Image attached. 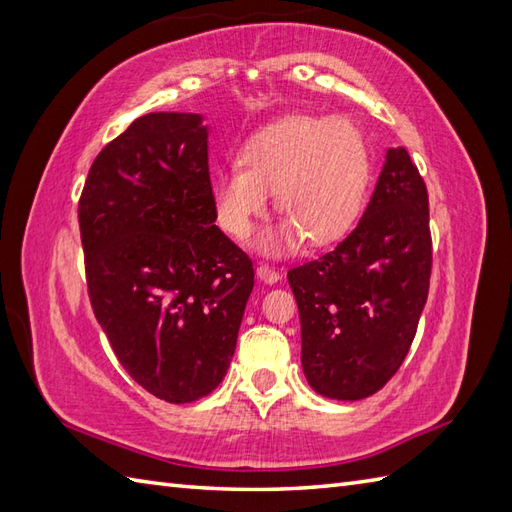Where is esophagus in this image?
I'll list each match as a JSON object with an SVG mask.
<instances>
[{
	"label": "esophagus",
	"instance_id": "1",
	"mask_svg": "<svg viewBox=\"0 0 512 512\" xmlns=\"http://www.w3.org/2000/svg\"><path fill=\"white\" fill-rule=\"evenodd\" d=\"M257 279L268 283V285H272V283L279 281V272H277L275 268L266 266V264H259V266H257Z\"/></svg>",
	"mask_w": 512,
	"mask_h": 512
}]
</instances>
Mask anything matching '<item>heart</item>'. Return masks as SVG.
<instances>
[{
    "label": "heart",
    "instance_id": "1",
    "mask_svg": "<svg viewBox=\"0 0 512 512\" xmlns=\"http://www.w3.org/2000/svg\"><path fill=\"white\" fill-rule=\"evenodd\" d=\"M373 163L364 135L340 117H288L246 139L240 163L213 176L211 196L222 229L237 240L251 235L270 194L283 213L259 235L261 253L327 244L358 220L371 185Z\"/></svg>",
    "mask_w": 512,
    "mask_h": 512
}]
</instances>
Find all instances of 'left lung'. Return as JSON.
<instances>
[{"instance_id":"8db88e82","label":"left lung","mask_w":512,"mask_h":512,"mask_svg":"<svg viewBox=\"0 0 512 512\" xmlns=\"http://www.w3.org/2000/svg\"><path fill=\"white\" fill-rule=\"evenodd\" d=\"M427 189L406 148H388L355 229L288 272L301 316V364L318 395L358 401L399 371L430 290Z\"/></svg>"}]
</instances>
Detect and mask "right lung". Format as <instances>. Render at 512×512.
I'll return each mask as SVG.
<instances>
[{"mask_svg":"<svg viewBox=\"0 0 512 512\" xmlns=\"http://www.w3.org/2000/svg\"><path fill=\"white\" fill-rule=\"evenodd\" d=\"M209 126L148 113L95 157L78 205L93 314L150 395H209L235 353L253 261L216 224Z\"/></svg>","mask_w":512,"mask_h":512,"instance_id":"add662e5","label":"right lung"}]
</instances>
